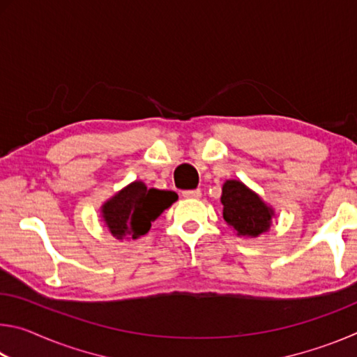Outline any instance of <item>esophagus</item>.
<instances>
[{
    "mask_svg": "<svg viewBox=\"0 0 357 357\" xmlns=\"http://www.w3.org/2000/svg\"><path fill=\"white\" fill-rule=\"evenodd\" d=\"M183 195L185 198H200L202 197V190L200 189H193V190H184Z\"/></svg>",
    "mask_w": 357,
    "mask_h": 357,
    "instance_id": "esophagus-1",
    "label": "esophagus"
}]
</instances>
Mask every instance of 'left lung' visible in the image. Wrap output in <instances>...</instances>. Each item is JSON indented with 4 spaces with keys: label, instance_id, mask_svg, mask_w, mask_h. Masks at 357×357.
I'll return each mask as SVG.
<instances>
[{
    "label": "left lung",
    "instance_id": "left-lung-1",
    "mask_svg": "<svg viewBox=\"0 0 357 357\" xmlns=\"http://www.w3.org/2000/svg\"><path fill=\"white\" fill-rule=\"evenodd\" d=\"M222 204L223 219L238 234L257 238L271 225L273 211L239 181H227L223 184Z\"/></svg>",
    "mask_w": 357,
    "mask_h": 357
}]
</instances>
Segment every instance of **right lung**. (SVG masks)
<instances>
[{"label":"right lung","mask_w":357,"mask_h":357,"mask_svg":"<svg viewBox=\"0 0 357 357\" xmlns=\"http://www.w3.org/2000/svg\"><path fill=\"white\" fill-rule=\"evenodd\" d=\"M178 195L172 190L148 189L143 183H132L102 208L104 219L113 236L137 239L146 234L154 222Z\"/></svg>","instance_id":"obj_1"}]
</instances>
